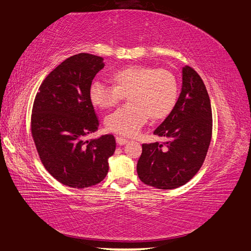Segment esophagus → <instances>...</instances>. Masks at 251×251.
<instances>
[{
  "mask_svg": "<svg viewBox=\"0 0 251 251\" xmlns=\"http://www.w3.org/2000/svg\"><path fill=\"white\" fill-rule=\"evenodd\" d=\"M116 142L118 143L119 145H125L126 143L129 142V140L125 139V137H122V136H116Z\"/></svg>",
  "mask_w": 251,
  "mask_h": 251,
  "instance_id": "esophagus-1",
  "label": "esophagus"
}]
</instances>
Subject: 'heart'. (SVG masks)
Listing matches in <instances>:
<instances>
[{
  "label": "heart",
  "instance_id": "obj_1",
  "mask_svg": "<svg viewBox=\"0 0 251 251\" xmlns=\"http://www.w3.org/2000/svg\"><path fill=\"white\" fill-rule=\"evenodd\" d=\"M114 85L93 80L89 86L91 103L99 108H109L127 95L129 105L119 107L105 118V126L121 135L136 134L151 120L165 118L175 107L178 84L176 75L167 69L132 65L111 75Z\"/></svg>",
  "mask_w": 251,
  "mask_h": 251
}]
</instances>
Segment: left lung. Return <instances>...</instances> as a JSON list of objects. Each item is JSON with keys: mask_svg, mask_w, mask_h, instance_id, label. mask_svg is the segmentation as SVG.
Segmentation results:
<instances>
[{"mask_svg": "<svg viewBox=\"0 0 251 251\" xmlns=\"http://www.w3.org/2000/svg\"><path fill=\"white\" fill-rule=\"evenodd\" d=\"M154 134L167 142L142 145L136 170L140 180L159 190L187 183L206 158L212 134V111L206 86L190 66L182 68L176 103Z\"/></svg>", "mask_w": 251, "mask_h": 251, "instance_id": "8db88e82", "label": "left lung"}]
</instances>
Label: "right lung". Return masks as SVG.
Listing matches in <instances>:
<instances>
[{
  "mask_svg": "<svg viewBox=\"0 0 251 251\" xmlns=\"http://www.w3.org/2000/svg\"><path fill=\"white\" fill-rule=\"evenodd\" d=\"M103 60L88 53L65 59L44 79L34 99L31 133L40 159L50 176L69 187L103 181L116 150L111 134L84 141L99 129L89 86L104 68Z\"/></svg>",
  "mask_w": 251,
  "mask_h": 251,
  "instance_id": "1",
  "label": "right lung"
}]
</instances>
